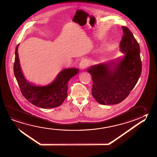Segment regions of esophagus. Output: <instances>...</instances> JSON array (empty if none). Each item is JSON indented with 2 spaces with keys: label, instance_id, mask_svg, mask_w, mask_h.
Returning <instances> with one entry per match:
<instances>
[{
  "label": "esophagus",
  "instance_id": "34e87169",
  "mask_svg": "<svg viewBox=\"0 0 157 157\" xmlns=\"http://www.w3.org/2000/svg\"><path fill=\"white\" fill-rule=\"evenodd\" d=\"M88 66V61L86 60H82L80 62V67L81 70H84Z\"/></svg>",
  "mask_w": 157,
  "mask_h": 157
}]
</instances>
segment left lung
Returning <instances> with one entry per match:
<instances>
[{
	"instance_id": "left-lung-1",
	"label": "left lung",
	"mask_w": 157,
	"mask_h": 157,
	"mask_svg": "<svg viewBox=\"0 0 157 157\" xmlns=\"http://www.w3.org/2000/svg\"><path fill=\"white\" fill-rule=\"evenodd\" d=\"M120 43L121 59L90 67L88 72L92 77V94L97 102L112 105L123 101L135 87L142 72L140 45L128 27L122 26Z\"/></svg>"
}]
</instances>
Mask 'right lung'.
Wrapping results in <instances>:
<instances>
[{
  "label": "right lung",
  "instance_id": "1",
  "mask_svg": "<svg viewBox=\"0 0 157 157\" xmlns=\"http://www.w3.org/2000/svg\"><path fill=\"white\" fill-rule=\"evenodd\" d=\"M19 45L15 49L13 72L22 94L31 103L40 108L47 109L60 106L67 96L69 81L78 73L79 69L70 68L63 70L49 85H34L26 80L22 72L17 52Z\"/></svg>",
  "mask_w": 157,
  "mask_h": 157
}]
</instances>
